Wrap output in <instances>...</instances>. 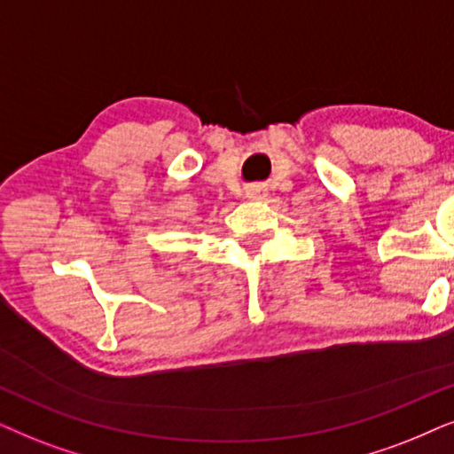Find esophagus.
Instances as JSON below:
<instances>
[{
	"label": "esophagus",
	"instance_id": "34e87169",
	"mask_svg": "<svg viewBox=\"0 0 454 454\" xmlns=\"http://www.w3.org/2000/svg\"><path fill=\"white\" fill-rule=\"evenodd\" d=\"M265 197V189L262 184H251L249 189H247V199H262Z\"/></svg>",
	"mask_w": 454,
	"mask_h": 454
}]
</instances>
